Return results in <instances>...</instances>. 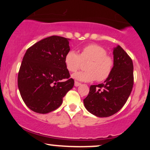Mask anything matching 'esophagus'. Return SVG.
Wrapping results in <instances>:
<instances>
[{
  "instance_id": "1",
  "label": "esophagus",
  "mask_w": 150,
  "mask_h": 150,
  "mask_svg": "<svg viewBox=\"0 0 150 150\" xmlns=\"http://www.w3.org/2000/svg\"><path fill=\"white\" fill-rule=\"evenodd\" d=\"M81 85V83H80V82H77V81H75V87H78V86H80Z\"/></svg>"
}]
</instances>
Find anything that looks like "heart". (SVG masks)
Listing matches in <instances>:
<instances>
[{"mask_svg": "<svg viewBox=\"0 0 150 150\" xmlns=\"http://www.w3.org/2000/svg\"><path fill=\"white\" fill-rule=\"evenodd\" d=\"M102 46L89 44L84 46L78 54L75 51H70L65 56V64L67 69L72 73L80 68L82 62L89 61L86 65L85 71L74 74L73 78L83 82H91L97 79L98 82L106 80L112 73L114 61L112 57Z\"/></svg>", "mask_w": 150, "mask_h": 150, "instance_id": "b5f03b06", "label": "heart"}]
</instances>
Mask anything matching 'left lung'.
<instances>
[{"mask_svg":"<svg viewBox=\"0 0 150 150\" xmlns=\"http://www.w3.org/2000/svg\"><path fill=\"white\" fill-rule=\"evenodd\" d=\"M112 73L98 85H91L84 99L86 109L98 117H108L124 106L133 87V64L128 53L118 46L113 49Z\"/></svg>","mask_w":150,"mask_h":150,"instance_id":"1","label":"left lung"}]
</instances>
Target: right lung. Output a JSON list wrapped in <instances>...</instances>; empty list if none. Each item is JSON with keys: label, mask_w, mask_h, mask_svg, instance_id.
Wrapping results in <instances>:
<instances>
[{"label": "right lung", "mask_w": 150, "mask_h": 150, "mask_svg": "<svg viewBox=\"0 0 150 150\" xmlns=\"http://www.w3.org/2000/svg\"><path fill=\"white\" fill-rule=\"evenodd\" d=\"M70 51L69 39L51 36L29 48L18 77L20 95L29 108L47 113L58 108L74 86L65 64Z\"/></svg>", "instance_id": "right-lung-1"}]
</instances>
